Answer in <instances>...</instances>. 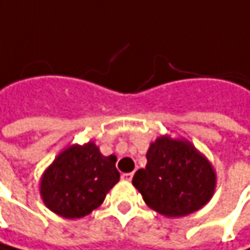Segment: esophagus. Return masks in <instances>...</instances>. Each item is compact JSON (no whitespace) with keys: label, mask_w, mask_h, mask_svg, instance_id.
Segmentation results:
<instances>
[{"label":"esophagus","mask_w":250,"mask_h":250,"mask_svg":"<svg viewBox=\"0 0 250 250\" xmlns=\"http://www.w3.org/2000/svg\"><path fill=\"white\" fill-rule=\"evenodd\" d=\"M133 175H134L133 172H125V174L122 175V178H123L125 181H131V180H133Z\"/></svg>","instance_id":"esophagus-1"}]
</instances>
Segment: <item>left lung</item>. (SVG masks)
I'll use <instances>...</instances> for the list:
<instances>
[{
	"label": "left lung",
	"mask_w": 250,
	"mask_h": 250,
	"mask_svg": "<svg viewBox=\"0 0 250 250\" xmlns=\"http://www.w3.org/2000/svg\"><path fill=\"white\" fill-rule=\"evenodd\" d=\"M146 157V168L136 171L133 185L155 212L180 218L197 212L212 198L215 168L191 141L160 136Z\"/></svg>",
	"instance_id": "1"
}]
</instances>
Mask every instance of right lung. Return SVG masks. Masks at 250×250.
<instances>
[{
	"label": "right lung",
	"instance_id": "right-lung-1",
	"mask_svg": "<svg viewBox=\"0 0 250 250\" xmlns=\"http://www.w3.org/2000/svg\"><path fill=\"white\" fill-rule=\"evenodd\" d=\"M116 155H103L93 141L72 144L43 171L39 194L48 209L66 219H78L99 208L119 183Z\"/></svg>",
	"mask_w": 250,
	"mask_h": 250
}]
</instances>
